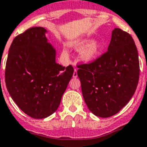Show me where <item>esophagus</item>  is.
Instances as JSON below:
<instances>
[{"instance_id":"1","label":"esophagus","mask_w":147,"mask_h":147,"mask_svg":"<svg viewBox=\"0 0 147 147\" xmlns=\"http://www.w3.org/2000/svg\"><path fill=\"white\" fill-rule=\"evenodd\" d=\"M73 77H74V78H76V77H77V70H76V69H74V74H73Z\"/></svg>"}]
</instances>
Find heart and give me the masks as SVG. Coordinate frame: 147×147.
Returning a JSON list of instances; mask_svg holds the SVG:
<instances>
[{"label":"heart","mask_w":147,"mask_h":147,"mask_svg":"<svg viewBox=\"0 0 147 147\" xmlns=\"http://www.w3.org/2000/svg\"><path fill=\"white\" fill-rule=\"evenodd\" d=\"M89 41V40H85L76 45V49L78 50L83 49L80 55L82 60L86 62H89L95 59V57L99 54L102 47V44L99 41L94 40L90 43Z\"/></svg>","instance_id":"obj_1"}]
</instances>
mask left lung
Segmentation results:
<instances>
[{
    "mask_svg": "<svg viewBox=\"0 0 147 147\" xmlns=\"http://www.w3.org/2000/svg\"><path fill=\"white\" fill-rule=\"evenodd\" d=\"M82 96L95 116L116 114L135 92L140 76L138 53L128 33L114 28L107 53L89 64L77 65Z\"/></svg>",
    "mask_w": 147,
    "mask_h": 147,
    "instance_id": "1",
    "label": "left lung"
}]
</instances>
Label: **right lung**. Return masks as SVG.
I'll list each match as a JSON object with an SVG mask.
<instances>
[{"mask_svg":"<svg viewBox=\"0 0 147 147\" xmlns=\"http://www.w3.org/2000/svg\"><path fill=\"white\" fill-rule=\"evenodd\" d=\"M42 27L28 29L14 38L5 70L7 91L28 116L47 118L55 112L74 74L56 63V51Z\"/></svg>","mask_w":147,"mask_h":147,"instance_id":"obj_1","label":"right lung"}]
</instances>
